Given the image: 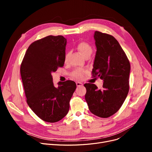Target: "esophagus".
<instances>
[{"instance_id": "esophagus-1", "label": "esophagus", "mask_w": 152, "mask_h": 152, "mask_svg": "<svg viewBox=\"0 0 152 152\" xmlns=\"http://www.w3.org/2000/svg\"><path fill=\"white\" fill-rule=\"evenodd\" d=\"M76 86L78 87V86H82L83 84L82 83H80V82H76Z\"/></svg>"}]
</instances>
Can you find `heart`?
Segmentation results:
<instances>
[{"mask_svg": "<svg viewBox=\"0 0 152 152\" xmlns=\"http://www.w3.org/2000/svg\"><path fill=\"white\" fill-rule=\"evenodd\" d=\"M77 49L79 50V52H80V53L84 57L88 55H91L92 52V49L91 46L89 44H87V42H85L79 43L77 46ZM68 56H69V53H66L65 56V62L67 61L68 59ZM84 73V71L81 69H76L73 72L72 76L76 79H81L83 77Z\"/></svg>", "mask_w": 152, "mask_h": 152, "instance_id": "heart-1", "label": "heart"}]
</instances>
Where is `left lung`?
Segmentation results:
<instances>
[{"mask_svg": "<svg viewBox=\"0 0 152 152\" xmlns=\"http://www.w3.org/2000/svg\"><path fill=\"white\" fill-rule=\"evenodd\" d=\"M94 37L97 51L92 73L103 84L101 89L94 84H85V99L92 114L105 118L116 113L124 103L129 92L131 66L113 36L96 31Z\"/></svg>", "mask_w": 152, "mask_h": 152, "instance_id": "8db88e82", "label": "left lung"}]
</instances>
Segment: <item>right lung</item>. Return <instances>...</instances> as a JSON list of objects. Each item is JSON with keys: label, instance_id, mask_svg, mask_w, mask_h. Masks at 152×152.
Listing matches in <instances>:
<instances>
[{"label": "right lung", "instance_id": "right-lung-1", "mask_svg": "<svg viewBox=\"0 0 152 152\" xmlns=\"http://www.w3.org/2000/svg\"><path fill=\"white\" fill-rule=\"evenodd\" d=\"M66 39L49 36L32 43L22 61L20 73L29 108L43 121H59L68 113L76 88L73 81L59 82L56 87L52 73L65 63Z\"/></svg>", "mask_w": 152, "mask_h": 152}]
</instances>
